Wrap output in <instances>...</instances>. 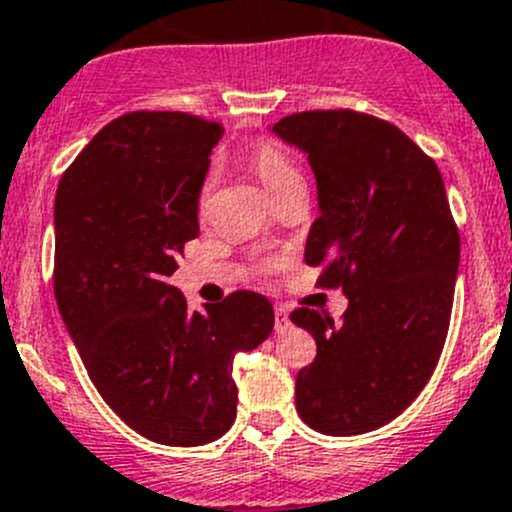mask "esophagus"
Masks as SVG:
<instances>
[{
  "label": "esophagus",
  "instance_id": "obj_1",
  "mask_svg": "<svg viewBox=\"0 0 512 512\" xmlns=\"http://www.w3.org/2000/svg\"><path fill=\"white\" fill-rule=\"evenodd\" d=\"M287 327H289V314H287V309H285V307H277V309H275V332H277V334L285 332Z\"/></svg>",
  "mask_w": 512,
  "mask_h": 512
}]
</instances>
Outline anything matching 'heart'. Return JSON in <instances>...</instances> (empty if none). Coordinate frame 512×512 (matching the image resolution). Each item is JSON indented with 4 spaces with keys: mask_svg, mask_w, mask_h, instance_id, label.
<instances>
[{
    "mask_svg": "<svg viewBox=\"0 0 512 512\" xmlns=\"http://www.w3.org/2000/svg\"><path fill=\"white\" fill-rule=\"evenodd\" d=\"M250 165L252 170H255L257 178H260V183L265 185L267 193H270L275 200L280 198V195H285L287 190L304 185L302 170L297 168V163H294V160L289 158L277 143H270V141L257 143V146L250 151ZM210 188H213V175L205 180L203 198L210 193Z\"/></svg>",
    "mask_w": 512,
    "mask_h": 512,
    "instance_id": "b5f03b06",
    "label": "heart"
}]
</instances>
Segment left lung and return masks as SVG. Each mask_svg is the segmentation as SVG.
Here are the masks:
<instances>
[{
	"label": "left lung",
	"mask_w": 512,
	"mask_h": 512,
	"mask_svg": "<svg viewBox=\"0 0 512 512\" xmlns=\"http://www.w3.org/2000/svg\"><path fill=\"white\" fill-rule=\"evenodd\" d=\"M272 131L317 178L304 262L349 297L342 324L289 314L317 342L294 384L297 414L327 436L369 433L411 406L446 344L461 237L441 170L394 123L349 108L292 113Z\"/></svg>",
	"instance_id": "1"
}]
</instances>
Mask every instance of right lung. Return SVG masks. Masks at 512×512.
Masks as SVG:
<instances>
[{
    "instance_id": "1",
    "label": "right lung",
    "mask_w": 512,
    "mask_h": 512,
    "mask_svg": "<svg viewBox=\"0 0 512 512\" xmlns=\"http://www.w3.org/2000/svg\"><path fill=\"white\" fill-rule=\"evenodd\" d=\"M223 126L133 111L103 126L61 175L54 294L91 381L123 423L163 446H203L237 414L235 354L270 337L257 292L190 312L168 277L195 240Z\"/></svg>"
}]
</instances>
